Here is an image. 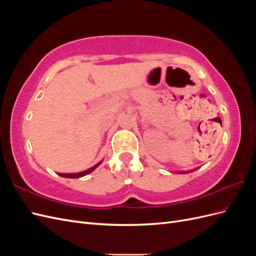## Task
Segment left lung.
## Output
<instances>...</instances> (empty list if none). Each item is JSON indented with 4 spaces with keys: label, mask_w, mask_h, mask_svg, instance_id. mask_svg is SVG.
<instances>
[{
    "label": "left lung",
    "mask_w": 256,
    "mask_h": 256,
    "mask_svg": "<svg viewBox=\"0 0 256 256\" xmlns=\"http://www.w3.org/2000/svg\"><path fill=\"white\" fill-rule=\"evenodd\" d=\"M182 173H184V172H182Z\"/></svg>",
    "instance_id": "1"
}]
</instances>
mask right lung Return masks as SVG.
Segmentation results:
<instances>
[{"label": "right lung", "instance_id": "right-lung-1", "mask_svg": "<svg viewBox=\"0 0 256 256\" xmlns=\"http://www.w3.org/2000/svg\"><path fill=\"white\" fill-rule=\"evenodd\" d=\"M102 164V162H99V164H97L96 166H94L92 168H88V170H86V171H83V172H80V173H72V174H58L60 176H62V177H67V178H79V177H82V176H85V175H88V174H90L92 171H94V170Z\"/></svg>", "mask_w": 256, "mask_h": 256}]
</instances>
